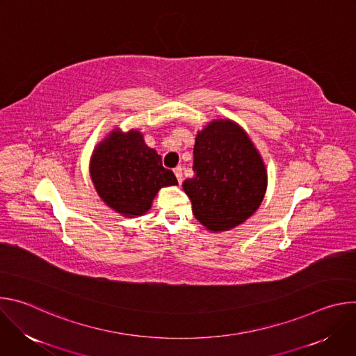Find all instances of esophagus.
Wrapping results in <instances>:
<instances>
[{
	"mask_svg": "<svg viewBox=\"0 0 356 356\" xmlns=\"http://www.w3.org/2000/svg\"><path fill=\"white\" fill-rule=\"evenodd\" d=\"M173 172H175V175H176V177H177L179 184H181V181H183V169H181L180 166H177Z\"/></svg>",
	"mask_w": 356,
	"mask_h": 356,
	"instance_id": "1",
	"label": "esophagus"
}]
</instances>
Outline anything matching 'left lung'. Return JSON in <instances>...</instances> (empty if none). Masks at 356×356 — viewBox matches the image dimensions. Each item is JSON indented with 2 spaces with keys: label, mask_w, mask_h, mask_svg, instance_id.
I'll return each mask as SVG.
<instances>
[{
  "label": "left lung",
  "mask_w": 356,
  "mask_h": 356,
  "mask_svg": "<svg viewBox=\"0 0 356 356\" xmlns=\"http://www.w3.org/2000/svg\"><path fill=\"white\" fill-rule=\"evenodd\" d=\"M194 177L183 181L194 217L210 231H228L255 213L266 191V169L245 131L217 120L198 132Z\"/></svg>",
  "instance_id": "obj_1"
}]
</instances>
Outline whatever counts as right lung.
<instances>
[{
  "label": "right lung",
  "instance_id": "add662e5",
  "mask_svg": "<svg viewBox=\"0 0 356 356\" xmlns=\"http://www.w3.org/2000/svg\"><path fill=\"white\" fill-rule=\"evenodd\" d=\"M90 173L107 206L128 217L145 214L162 187L177 184L173 172L162 166L161 155L138 131L110 134L94 150Z\"/></svg>",
  "mask_w": 356,
  "mask_h": 356
}]
</instances>
